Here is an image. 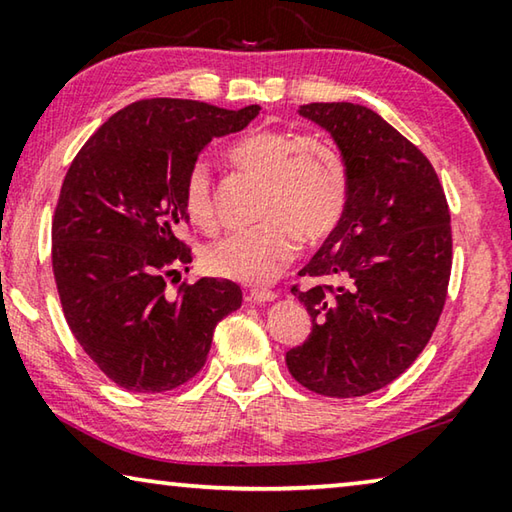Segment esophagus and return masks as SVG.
Here are the masks:
<instances>
[{"instance_id":"obj_1","label":"esophagus","mask_w":512,"mask_h":512,"mask_svg":"<svg viewBox=\"0 0 512 512\" xmlns=\"http://www.w3.org/2000/svg\"><path fill=\"white\" fill-rule=\"evenodd\" d=\"M248 298L253 302H271L277 298V293L271 291V289H250Z\"/></svg>"}]
</instances>
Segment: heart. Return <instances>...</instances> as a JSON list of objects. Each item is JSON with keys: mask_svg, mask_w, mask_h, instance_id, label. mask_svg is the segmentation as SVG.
<instances>
[{"mask_svg": "<svg viewBox=\"0 0 512 512\" xmlns=\"http://www.w3.org/2000/svg\"><path fill=\"white\" fill-rule=\"evenodd\" d=\"M232 160L264 180L255 228L228 232L203 248L207 273L244 284H264L291 264L302 244L334 235L350 198V173L341 151L293 128H255L230 149ZM183 205L203 230L219 223L212 171L198 160L187 171Z\"/></svg>", "mask_w": 512, "mask_h": 512, "instance_id": "b5f03b06", "label": "heart"}]
</instances>
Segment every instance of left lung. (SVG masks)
Segmentation results:
<instances>
[{"label": "left lung", "instance_id": "8db88e82", "mask_svg": "<svg viewBox=\"0 0 512 512\" xmlns=\"http://www.w3.org/2000/svg\"><path fill=\"white\" fill-rule=\"evenodd\" d=\"M300 115L332 133L350 173L343 221L300 275L307 341L287 352L293 379L325 397L391 384L427 348L452 275L445 189L418 146L359 103H307Z\"/></svg>", "mask_w": 512, "mask_h": 512}]
</instances>
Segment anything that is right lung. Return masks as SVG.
<instances>
[{
    "instance_id": "1",
    "label": "right lung",
    "mask_w": 512,
    "mask_h": 512,
    "mask_svg": "<svg viewBox=\"0 0 512 512\" xmlns=\"http://www.w3.org/2000/svg\"><path fill=\"white\" fill-rule=\"evenodd\" d=\"M259 110L142 99L115 112L69 164L51 223L60 305L85 354L126 391L167 393L194 379L214 327L241 307L230 280H185L173 293L169 280L192 262L180 237L189 167Z\"/></svg>"
}]
</instances>
